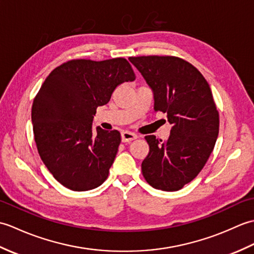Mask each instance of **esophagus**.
Instances as JSON below:
<instances>
[{
    "mask_svg": "<svg viewBox=\"0 0 254 254\" xmlns=\"http://www.w3.org/2000/svg\"><path fill=\"white\" fill-rule=\"evenodd\" d=\"M137 138L136 134H134L133 132H128V131H123L121 133V139L123 143H127V142H131L133 139Z\"/></svg>",
    "mask_w": 254,
    "mask_h": 254,
    "instance_id": "obj_1",
    "label": "esophagus"
}]
</instances>
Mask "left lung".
Returning <instances> with one entry per match:
<instances>
[{
	"label": "left lung",
	"instance_id": "left-lung-1",
	"mask_svg": "<svg viewBox=\"0 0 254 254\" xmlns=\"http://www.w3.org/2000/svg\"><path fill=\"white\" fill-rule=\"evenodd\" d=\"M154 91L155 112L172 126L166 142L145 136L149 153L142 163L148 185L178 191L206 164L219 132V115L206 79L191 63L172 56L131 57Z\"/></svg>",
	"mask_w": 254,
	"mask_h": 254
}]
</instances>
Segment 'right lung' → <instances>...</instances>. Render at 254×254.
<instances>
[{
	"label": "right lung",
	"instance_id": "right-lung-1",
	"mask_svg": "<svg viewBox=\"0 0 254 254\" xmlns=\"http://www.w3.org/2000/svg\"><path fill=\"white\" fill-rule=\"evenodd\" d=\"M134 79L124 58L75 59L48 75L34 99L31 121L40 158L62 186L88 191L106 181L121 135L99 127L94 134L93 118L118 85Z\"/></svg>",
	"mask_w": 254,
	"mask_h": 254
}]
</instances>
